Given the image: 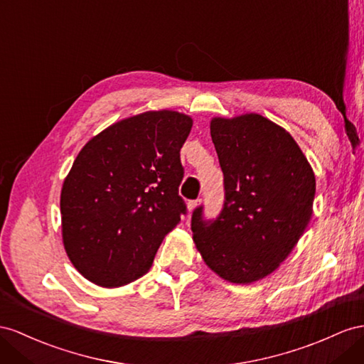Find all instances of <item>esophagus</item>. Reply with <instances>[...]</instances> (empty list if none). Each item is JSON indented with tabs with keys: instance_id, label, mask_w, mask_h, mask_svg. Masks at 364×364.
<instances>
[{
	"instance_id": "1",
	"label": "esophagus",
	"mask_w": 364,
	"mask_h": 364,
	"mask_svg": "<svg viewBox=\"0 0 364 364\" xmlns=\"http://www.w3.org/2000/svg\"><path fill=\"white\" fill-rule=\"evenodd\" d=\"M201 203V200H191L189 203H188V208H189V210L192 212L195 208H197L198 206V204Z\"/></svg>"
}]
</instances>
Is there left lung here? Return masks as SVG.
I'll use <instances>...</instances> for the list:
<instances>
[{"instance_id": "left-lung-1", "label": "left lung", "mask_w": 364, "mask_h": 364, "mask_svg": "<svg viewBox=\"0 0 364 364\" xmlns=\"http://www.w3.org/2000/svg\"><path fill=\"white\" fill-rule=\"evenodd\" d=\"M210 135L225 203L213 220L193 210V241L221 278L252 283L284 262L309 225L315 176L289 132L258 114L213 118Z\"/></svg>"}]
</instances>
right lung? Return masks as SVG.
Masks as SVG:
<instances>
[{"instance_id":"right-lung-1","label":"right lung","mask_w":364,"mask_h":364,"mask_svg":"<svg viewBox=\"0 0 364 364\" xmlns=\"http://www.w3.org/2000/svg\"><path fill=\"white\" fill-rule=\"evenodd\" d=\"M192 118L144 112L81 149L61 191L63 240L92 283L124 286L151 269L163 238L188 213L178 189Z\"/></svg>"}]
</instances>
